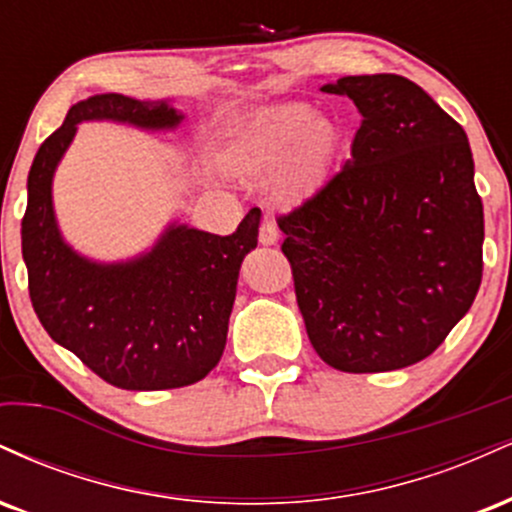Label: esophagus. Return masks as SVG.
Here are the masks:
<instances>
[{"instance_id":"1","label":"esophagus","mask_w":512,"mask_h":512,"mask_svg":"<svg viewBox=\"0 0 512 512\" xmlns=\"http://www.w3.org/2000/svg\"><path fill=\"white\" fill-rule=\"evenodd\" d=\"M276 240H279V228H276V223L272 219H264L260 226V243L276 245Z\"/></svg>"}]
</instances>
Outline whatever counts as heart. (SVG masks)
Returning <instances> with one entry per match:
<instances>
[{
  "label": "heart",
  "instance_id": "heart-1",
  "mask_svg": "<svg viewBox=\"0 0 512 512\" xmlns=\"http://www.w3.org/2000/svg\"><path fill=\"white\" fill-rule=\"evenodd\" d=\"M337 146L334 122L317 117L310 105H276L245 129L233 154V168L248 180H264L276 173L279 199L298 202L325 182Z\"/></svg>",
  "mask_w": 512,
  "mask_h": 512
}]
</instances>
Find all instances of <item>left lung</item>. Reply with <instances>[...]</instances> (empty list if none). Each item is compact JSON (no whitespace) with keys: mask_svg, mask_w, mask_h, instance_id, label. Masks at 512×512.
<instances>
[{"mask_svg":"<svg viewBox=\"0 0 512 512\" xmlns=\"http://www.w3.org/2000/svg\"><path fill=\"white\" fill-rule=\"evenodd\" d=\"M361 113L351 158L281 216L284 255L317 356L344 373L424 361L472 308L484 207L467 134L414 81L322 86Z\"/></svg>","mask_w":512,"mask_h":512,"instance_id":"obj_1","label":"left lung"}]
</instances>
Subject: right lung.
<instances>
[{
	"mask_svg": "<svg viewBox=\"0 0 512 512\" xmlns=\"http://www.w3.org/2000/svg\"><path fill=\"white\" fill-rule=\"evenodd\" d=\"M182 120L185 113L170 101L98 93L69 108L28 173L21 250L35 315L57 344L122 390H173L216 368L240 264L257 248L260 209H252L233 236L170 221L149 250L98 262L64 240L52 180L81 122L175 132Z\"/></svg>",
	"mask_w": 512,
	"mask_h": 512,
	"instance_id": "1",
	"label": "right lung"
}]
</instances>
